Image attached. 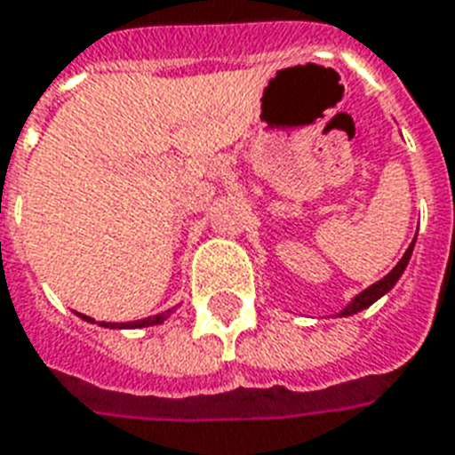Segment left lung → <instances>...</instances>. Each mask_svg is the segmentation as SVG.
Wrapping results in <instances>:
<instances>
[{
	"label": "left lung",
	"instance_id": "8db88e82",
	"mask_svg": "<svg viewBox=\"0 0 455 455\" xmlns=\"http://www.w3.org/2000/svg\"><path fill=\"white\" fill-rule=\"evenodd\" d=\"M413 243H416V238H413ZM413 243L407 247V252H404V257H402L400 261H397V266H395L393 271L387 273L386 278H381L379 283H374V285H369L367 290L360 291L353 301H350L346 308H343L341 313H339V317H348V315H355V313L364 311V308H369V306L374 304V301H379V299L383 297V294H387V291L393 290L395 283L402 278V273H404V268H407L409 259H411V252H413Z\"/></svg>",
	"mask_w": 455,
	"mask_h": 455
}]
</instances>
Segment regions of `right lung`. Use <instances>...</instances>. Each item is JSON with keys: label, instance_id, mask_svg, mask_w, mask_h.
<instances>
[{"label": "right lung", "instance_id": "obj_1", "mask_svg": "<svg viewBox=\"0 0 455 455\" xmlns=\"http://www.w3.org/2000/svg\"><path fill=\"white\" fill-rule=\"evenodd\" d=\"M175 313V306L168 308L165 313H158V315H151V317H144V320H135V323H100V327H109V330H140V327H151V324H161L168 315ZM81 320H86V323H95L93 317L88 315H81Z\"/></svg>", "mask_w": 455, "mask_h": 455}]
</instances>
